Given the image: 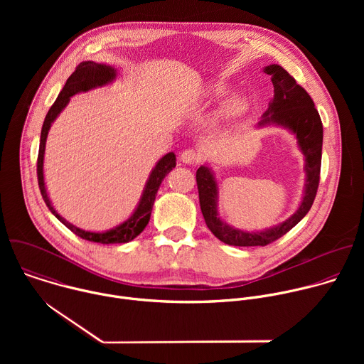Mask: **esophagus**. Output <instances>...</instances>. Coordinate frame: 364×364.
Listing matches in <instances>:
<instances>
[{
	"label": "esophagus",
	"mask_w": 364,
	"mask_h": 364,
	"mask_svg": "<svg viewBox=\"0 0 364 364\" xmlns=\"http://www.w3.org/2000/svg\"><path fill=\"white\" fill-rule=\"evenodd\" d=\"M181 161L184 163V164H198V161H200V154L196 151V149H184L183 152H181Z\"/></svg>",
	"instance_id": "esophagus-1"
}]
</instances>
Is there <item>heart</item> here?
Wrapping results in <instances>:
<instances>
[{
	"instance_id": "obj_1",
	"label": "heart",
	"mask_w": 364,
	"mask_h": 364,
	"mask_svg": "<svg viewBox=\"0 0 364 364\" xmlns=\"http://www.w3.org/2000/svg\"><path fill=\"white\" fill-rule=\"evenodd\" d=\"M216 92H218V93H220V92H222V89L219 87ZM245 105H246V103H245L243 97H240V96H232V97L226 102L225 111H226L229 115H235V114L242 112V111L245 109Z\"/></svg>"
}]
</instances>
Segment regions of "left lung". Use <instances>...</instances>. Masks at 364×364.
Returning a JSON list of instances; mask_svg holds the SVG:
<instances>
[{"label": "left lung", "mask_w": 364, "mask_h": 364, "mask_svg": "<svg viewBox=\"0 0 364 364\" xmlns=\"http://www.w3.org/2000/svg\"><path fill=\"white\" fill-rule=\"evenodd\" d=\"M265 73L271 76L274 83V99L269 102V108L265 112L261 125L278 124L296 134L299 148L306 161L305 193L296 213L282 225L265 232H242L228 226L218 218V184L210 170L201 166L196 173V181L204 222L219 240L230 246H267L284 236L309 212L320 184L323 122L314 107V102L308 92L279 65L267 66Z\"/></svg>", "instance_id": "8db88e82"}]
</instances>
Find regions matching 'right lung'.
I'll return each instance as SVG.
<instances>
[{"label": "right lung", "mask_w": 364, "mask_h": 364, "mask_svg": "<svg viewBox=\"0 0 364 364\" xmlns=\"http://www.w3.org/2000/svg\"><path fill=\"white\" fill-rule=\"evenodd\" d=\"M115 77V70L111 66L107 65H99L95 62H82L80 65H77V68L75 69V72L69 76L65 87L62 89L60 95L58 96V99L55 100L53 105L48 109L43 128H41V135H40V148H38V157H37V180H38V187H40V193L43 196V200L46 203V205L48 207V210L53 213L68 229H70L76 236L89 240V242H96V243H127L131 242L132 239H135L148 225L149 222V216H151V210L154 205V200L155 196H157V191L160 188V184L163 183L164 177L176 167V155L173 152L164 155V157L159 161V164L155 166V168L152 170L149 180L145 186L144 194L141 197V201L136 207V210L134 212V215L121 226L108 230L105 233H93V232H85L73 225H70L69 222H66L60 215H58V212L53 209L51 205L48 196L46 193V187H44V178H43V159H44V146H46V138L50 129L51 122L56 119V117L62 112V109L68 105V102L70 100V96H73L77 92H85L89 90L95 86H102L108 82H111Z\"/></svg>", "instance_id": "obj_1"}]
</instances>
